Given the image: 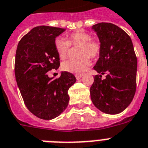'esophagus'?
<instances>
[{
	"mask_svg": "<svg viewBox=\"0 0 148 148\" xmlns=\"http://www.w3.org/2000/svg\"><path fill=\"white\" fill-rule=\"evenodd\" d=\"M82 77H83V74H76V75H75V77H76V79H80Z\"/></svg>",
	"mask_w": 148,
	"mask_h": 148,
	"instance_id": "esophagus-1",
	"label": "esophagus"
}]
</instances>
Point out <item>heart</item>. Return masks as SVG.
Masks as SVG:
<instances>
[{
	"label": "heart",
	"mask_w": 148,
	"mask_h": 148,
	"mask_svg": "<svg viewBox=\"0 0 148 148\" xmlns=\"http://www.w3.org/2000/svg\"><path fill=\"white\" fill-rule=\"evenodd\" d=\"M68 40L64 38H57L55 40V47L60 58L65 59L69 53L70 45L79 46L78 49L79 57L69 59L62 64V70L73 74H79L88 69L91 64L89 57L96 58L101 53V45L92 40V36L84 31H77L67 36Z\"/></svg>",
	"instance_id": "obj_1"
}]
</instances>
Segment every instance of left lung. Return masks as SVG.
I'll use <instances>...</instances> for the list:
<instances>
[{
  "mask_svg": "<svg viewBox=\"0 0 148 148\" xmlns=\"http://www.w3.org/2000/svg\"><path fill=\"white\" fill-rule=\"evenodd\" d=\"M101 42L99 59L94 66L98 74L90 88L93 104L103 112L115 115L133 101L136 88L137 58L127 33L111 23L92 26ZM103 74L106 78L101 79Z\"/></svg>",
  "mask_w": 148,
  "mask_h": 148,
  "instance_id": "8db88e82",
  "label": "left lung"
}]
</instances>
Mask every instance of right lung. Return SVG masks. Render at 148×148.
<instances>
[{
    "label": "right lung",
    "mask_w": 148,
    "mask_h": 148,
    "mask_svg": "<svg viewBox=\"0 0 148 148\" xmlns=\"http://www.w3.org/2000/svg\"><path fill=\"white\" fill-rule=\"evenodd\" d=\"M65 29L49 26L36 27L18 45L15 75L24 104L33 115L51 120L68 106L69 88L76 82L71 73L62 71L52 79L47 73L60 67L55 40Z\"/></svg>",
    "instance_id": "1"
}]
</instances>
